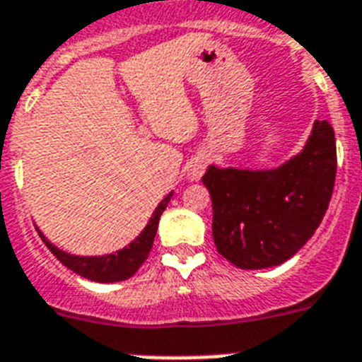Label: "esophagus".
<instances>
[{"instance_id":"obj_1","label":"esophagus","mask_w":362,"mask_h":362,"mask_svg":"<svg viewBox=\"0 0 362 362\" xmlns=\"http://www.w3.org/2000/svg\"><path fill=\"white\" fill-rule=\"evenodd\" d=\"M205 166H207L205 158H202V157L190 158V163L187 164V177H189L190 181H198V179L204 175Z\"/></svg>"}]
</instances>
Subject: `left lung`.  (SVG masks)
Masks as SVG:
<instances>
[{"mask_svg":"<svg viewBox=\"0 0 362 362\" xmlns=\"http://www.w3.org/2000/svg\"><path fill=\"white\" fill-rule=\"evenodd\" d=\"M337 144L316 121L303 151L271 170L209 166L202 177L213 202L216 250L239 269H267L305 245L331 202Z\"/></svg>","mask_w":362,"mask_h":362,"instance_id":"obj_1","label":"left lung"}]
</instances>
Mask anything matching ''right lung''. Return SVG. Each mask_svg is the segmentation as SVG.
Returning a JSON list of instances; mask_svg holds the SVG:
<instances>
[{
  "mask_svg": "<svg viewBox=\"0 0 362 362\" xmlns=\"http://www.w3.org/2000/svg\"><path fill=\"white\" fill-rule=\"evenodd\" d=\"M173 192L166 196V198L157 205V209L153 211L151 218L147 222V226L141 230V233L136 237L134 241H131L127 247L121 250H115L112 254H104V256H74L69 254L62 248H57L56 245H52L45 237V233L37 228L40 239L45 241V245L50 248V252L56 256L59 262L69 267L72 273L80 274L83 279L93 280V282H121V280L131 279L132 274L140 269V265L147 259L149 252H151L153 241L157 235L158 221L163 211L166 209L168 202L172 198Z\"/></svg>",
  "mask_w": 362,
  "mask_h": 362,
  "instance_id": "add662e5",
  "label": "right lung"
}]
</instances>
